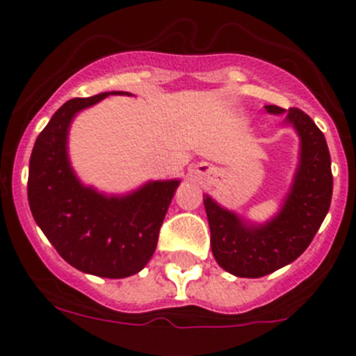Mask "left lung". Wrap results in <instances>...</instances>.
<instances>
[{"instance_id":"1","label":"left lung","mask_w":356,"mask_h":356,"mask_svg":"<svg viewBox=\"0 0 356 356\" xmlns=\"http://www.w3.org/2000/svg\"><path fill=\"white\" fill-rule=\"evenodd\" d=\"M300 137V159L280 212L266 222H251L205 194L213 259L229 275L260 278L294 262L312 242L332 203L333 176L328 144L316 122L300 108L285 112L266 105Z\"/></svg>"}]
</instances>
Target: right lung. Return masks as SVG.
I'll return each mask as SVG.
<instances>
[{
  "instance_id": "obj_1",
  "label": "right lung",
  "mask_w": 356,
  "mask_h": 356,
  "mask_svg": "<svg viewBox=\"0 0 356 356\" xmlns=\"http://www.w3.org/2000/svg\"><path fill=\"white\" fill-rule=\"evenodd\" d=\"M124 94L131 96L112 90L64 103L37 137L28 171V203L37 226L65 262L103 278H127L144 269L180 185L151 180L128 194H105L76 176L67 153L72 119L105 97Z\"/></svg>"
}]
</instances>
